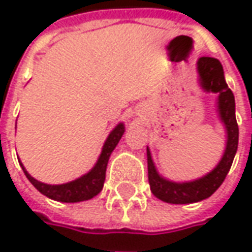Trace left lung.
<instances>
[{
    "label": "left lung",
    "mask_w": 252,
    "mask_h": 252,
    "mask_svg": "<svg viewBox=\"0 0 252 252\" xmlns=\"http://www.w3.org/2000/svg\"><path fill=\"white\" fill-rule=\"evenodd\" d=\"M198 70L202 87L206 91L219 94V112L227 130V146L223 158L212 172H209L203 178L192 182H184V184H177L161 178L153 164L150 151L147 150V167H149V182H150L151 192L154 193L156 198H158L162 202L174 203V205L199 202L215 193L226 179L238 146L236 102L233 92L228 88L224 80L221 63L213 57H200L198 62Z\"/></svg>",
    "instance_id": "left-lung-1"
}]
</instances>
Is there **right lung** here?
Returning <instances> with one entry per match:
<instances>
[{
    "label": "right lung",
    "mask_w": 252,
    "mask_h": 252,
    "mask_svg": "<svg viewBox=\"0 0 252 252\" xmlns=\"http://www.w3.org/2000/svg\"><path fill=\"white\" fill-rule=\"evenodd\" d=\"M125 131V126L123 123H119L112 133L109 137L106 139L103 149H102L101 156L98 158V162L95 164V167L85 174L81 178L75 179L73 182L68 184H63V185H47L43 182H39L34 178H32L24 165L21 164V167L24 169L26 178L31 181V184L34 188L37 189L40 193H43L47 198L59 200V202H67V203H74V202H83V200H88V199L94 198L95 195H98L103 188V182H105V174H106V165L111 157L112 151L116 147V144L121 140L122 134Z\"/></svg>",
    "instance_id": "obj_1"
}]
</instances>
